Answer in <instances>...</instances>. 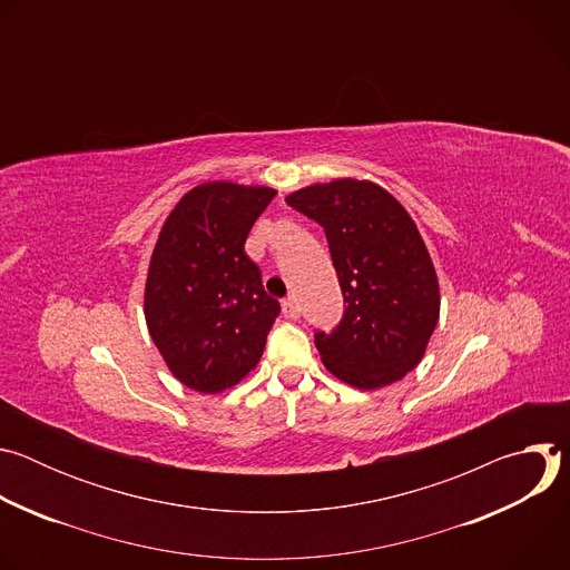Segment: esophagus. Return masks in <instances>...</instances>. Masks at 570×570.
Segmentation results:
<instances>
[{"label": "esophagus", "instance_id": "esophagus-1", "mask_svg": "<svg viewBox=\"0 0 570 570\" xmlns=\"http://www.w3.org/2000/svg\"><path fill=\"white\" fill-rule=\"evenodd\" d=\"M282 313H284V317H288V320H297L302 311H299L297 302H295L293 297H288V299L282 302Z\"/></svg>", "mask_w": 570, "mask_h": 570}]
</instances>
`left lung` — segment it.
Returning <instances> with one entry per match:
<instances>
[{"mask_svg":"<svg viewBox=\"0 0 570 570\" xmlns=\"http://www.w3.org/2000/svg\"><path fill=\"white\" fill-rule=\"evenodd\" d=\"M324 227L345 297L320 358L358 390L385 387L420 365L440 317V284L426 243L405 207L370 180L341 178L286 196Z\"/></svg>","mask_w":570,"mask_h":570,"instance_id":"left-lung-1","label":"left lung"}]
</instances>
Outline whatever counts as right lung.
Instances as JSON below:
<instances>
[{
  "label": "right lung",
  "mask_w": 570,
  "mask_h": 570,
  "mask_svg": "<svg viewBox=\"0 0 570 570\" xmlns=\"http://www.w3.org/2000/svg\"><path fill=\"white\" fill-rule=\"evenodd\" d=\"M275 194L203 183L159 229L144 288L146 327L171 374L196 392L216 394L248 376L279 315L246 255V238Z\"/></svg>",
  "instance_id": "obj_1"
}]
</instances>
